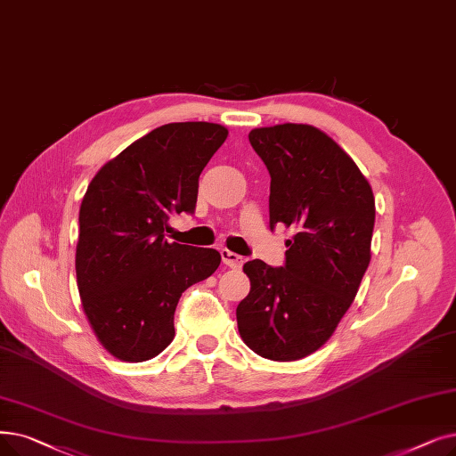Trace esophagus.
Instances as JSON below:
<instances>
[{"label": "esophagus", "mask_w": 456, "mask_h": 456, "mask_svg": "<svg viewBox=\"0 0 456 456\" xmlns=\"http://www.w3.org/2000/svg\"><path fill=\"white\" fill-rule=\"evenodd\" d=\"M222 261L229 268H242V265H244L242 256L239 253L229 251V249H222Z\"/></svg>", "instance_id": "obj_1"}]
</instances>
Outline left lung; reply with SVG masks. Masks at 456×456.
I'll return each instance as SVG.
<instances>
[{"label": "left lung", "instance_id": "8db88e82", "mask_svg": "<svg viewBox=\"0 0 456 456\" xmlns=\"http://www.w3.org/2000/svg\"><path fill=\"white\" fill-rule=\"evenodd\" d=\"M270 173V229L294 227L283 266L244 265L251 290L236 307L244 343L263 358L294 362L338 328L370 261L372 190L352 158L309 125L249 132Z\"/></svg>", "mask_w": 456, "mask_h": 456}]
</instances>
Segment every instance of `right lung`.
<instances>
[{"label": "right lung", "instance_id": "1", "mask_svg": "<svg viewBox=\"0 0 456 456\" xmlns=\"http://www.w3.org/2000/svg\"><path fill=\"white\" fill-rule=\"evenodd\" d=\"M227 128L169 123L128 145L91 181L80 207L76 280L104 348L147 362L175 338L183 292L212 275L222 255L167 242L171 214H193L200 175Z\"/></svg>", "mask_w": 456, "mask_h": 456}]
</instances>
